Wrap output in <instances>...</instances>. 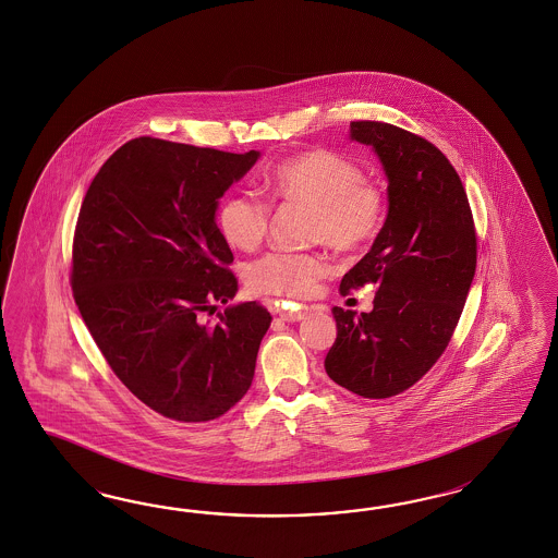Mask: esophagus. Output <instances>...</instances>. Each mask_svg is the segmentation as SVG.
I'll use <instances>...</instances> for the list:
<instances>
[{
	"instance_id": "obj_1",
	"label": "esophagus",
	"mask_w": 558,
	"mask_h": 558,
	"mask_svg": "<svg viewBox=\"0 0 558 558\" xmlns=\"http://www.w3.org/2000/svg\"><path fill=\"white\" fill-rule=\"evenodd\" d=\"M305 314H307V307H295V310H281L279 312V318L283 319V322H300V319L305 318Z\"/></svg>"
}]
</instances>
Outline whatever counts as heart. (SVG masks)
I'll use <instances>...</instances> for the list:
<instances>
[{
    "label": "heart",
    "mask_w": 558,
    "mask_h": 558,
    "mask_svg": "<svg viewBox=\"0 0 558 558\" xmlns=\"http://www.w3.org/2000/svg\"><path fill=\"white\" fill-rule=\"evenodd\" d=\"M269 185L283 202L312 206L310 236L340 253L361 251L381 230L385 195L366 181L356 162L335 150H312L283 160L272 169ZM216 220L230 246L253 251L269 230L271 206L255 193H230ZM326 272L328 260L319 253H271L251 265L248 286L256 293L303 300L316 293Z\"/></svg>",
    "instance_id": "obj_1"
}]
</instances>
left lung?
Masks as SVG:
<instances>
[{"label": "left lung", "instance_id": "left-lung-1", "mask_svg": "<svg viewBox=\"0 0 558 558\" xmlns=\"http://www.w3.org/2000/svg\"><path fill=\"white\" fill-rule=\"evenodd\" d=\"M387 177V218L340 291L377 283L368 314L332 307L326 373L368 399L393 398L445 352L477 267V236L461 177L434 144L383 122H351Z\"/></svg>", "mask_w": 558, "mask_h": 558}]
</instances>
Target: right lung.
Instances as JSON below:
<instances>
[{"label": "right lung", "instance_id": "obj_1", "mask_svg": "<svg viewBox=\"0 0 558 558\" xmlns=\"http://www.w3.org/2000/svg\"><path fill=\"white\" fill-rule=\"evenodd\" d=\"M258 157L134 138L81 204L71 272L81 318L118 379L177 422L216 420L244 398L271 326L256 302L204 322L239 291L218 202Z\"/></svg>", "mask_w": 558, "mask_h": 558}]
</instances>
